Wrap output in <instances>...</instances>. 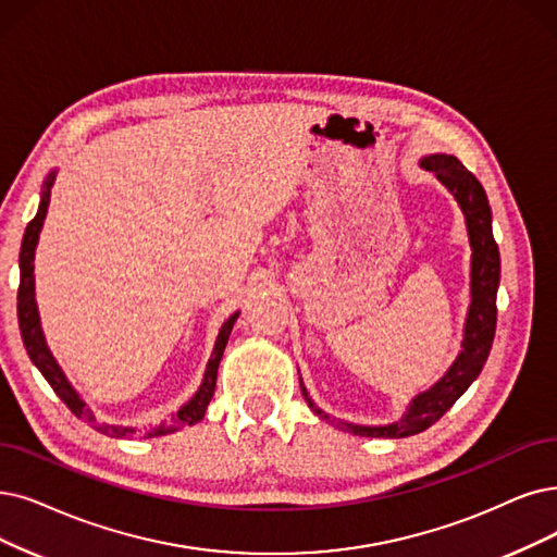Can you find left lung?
<instances>
[{
  "label": "left lung",
  "mask_w": 557,
  "mask_h": 557,
  "mask_svg": "<svg viewBox=\"0 0 557 557\" xmlns=\"http://www.w3.org/2000/svg\"><path fill=\"white\" fill-rule=\"evenodd\" d=\"M425 171L436 173L438 181L446 185L466 216V228H469L471 239V308L469 318H466L463 329V343L461 354L453 368L443 374V380L434 384L428 393H420L403 420L393 422V425L382 428H368V425H351V422L331 420L329 413H324L320 407H315L313 399L308 397L304 384L301 393L308 407L315 411L322 420H331L333 425H338L345 432H351L356 436H384V438H405L425 432L434 422L446 413L457 399L463 395V391L478 380L482 372L486 356L492 351L494 333H496V293L500 281V253L498 244L494 239L492 231V208H488V198L484 187L480 185L478 177L466 169L455 154H430L420 162Z\"/></svg>",
  "instance_id": "obj_1"
}]
</instances>
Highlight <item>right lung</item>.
<instances>
[{
  "mask_svg": "<svg viewBox=\"0 0 557 557\" xmlns=\"http://www.w3.org/2000/svg\"><path fill=\"white\" fill-rule=\"evenodd\" d=\"M54 183V173H50L46 189H42L40 196V206L36 216L27 224L25 237H22V249H20V287H17V322H20V333H22V343H25V349L29 354L32 363L40 370V374L46 376L48 384L52 386V391L63 399V405L69 407L77 418L86 420L88 425L94 430L107 434V436H132L137 430L132 428H114V425H104V422H98L96 416L86 409V405L79 399V395L75 393V388L65 380L61 368L57 366L54 356L50 354L46 338H42V331H40V322H38V310H36V299H34V251H36V242H38V233L42 228V221H46L48 214V206H50V187ZM237 320V313L224 322L219 331V338L212 351V359L208 363L206 376H203V384L198 388V393L189 399V403L173 416V425L175 428H185V425H194V422L201 420L206 416V409L210 405V399L214 395V386H216V368L221 356H224L228 336L233 331V324ZM175 428H158L154 434H166L173 432Z\"/></svg>",
  "mask_w": 557,
  "mask_h": 557,
  "instance_id": "add662e5",
  "label": "right lung"
}]
</instances>
